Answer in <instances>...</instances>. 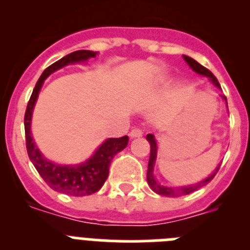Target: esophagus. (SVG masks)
Instances as JSON below:
<instances>
[{
	"mask_svg": "<svg viewBox=\"0 0 250 250\" xmlns=\"http://www.w3.org/2000/svg\"><path fill=\"white\" fill-rule=\"evenodd\" d=\"M140 136H143V130L139 129V127H136V129H132L131 131H130V138L131 139L140 138Z\"/></svg>",
	"mask_w": 250,
	"mask_h": 250,
	"instance_id": "34e87169",
	"label": "esophagus"
}]
</instances>
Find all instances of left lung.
Segmentation results:
<instances>
[{"label":"left lung","instance_id":"left-lung-1","mask_svg":"<svg viewBox=\"0 0 250 250\" xmlns=\"http://www.w3.org/2000/svg\"><path fill=\"white\" fill-rule=\"evenodd\" d=\"M183 57H184L185 62L190 66V68L193 70L194 72H196L198 75H202V76L208 77V79H209V80H210L211 83H213L214 85L218 87V89L222 90V89H220L219 83H218V80H216V77L214 76V75L211 74L209 70H208V68H205L204 66L200 65L199 62H196L195 60L191 59V57L185 56V55ZM222 98H223V100L225 101V104H227V106H228V103H227V98H225V96H223V95H222ZM146 140L149 141V144H150V158H149V164H147V173H146L147 184H149V187L151 188V190L155 191V193L159 194V195L170 196V198H176V196L187 195V194L193 193V191L198 190L199 188L204 187V185H207L208 183L211 182L214 176H215V174L218 173L219 167H220V165H218V167H216V169L214 170L210 175L207 176V178L203 179V180H200V182L195 183V184L182 185V187H167V185H161L160 183H158L155 175H154V169H155L156 156H158V141H156L155 136L152 135V134H147Z\"/></svg>","mask_w":250,"mask_h":250}]
</instances>
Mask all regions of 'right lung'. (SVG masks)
I'll return each mask as SVG.
<instances>
[{
	"label": "right lung",
	"instance_id": "obj_1",
	"mask_svg": "<svg viewBox=\"0 0 250 250\" xmlns=\"http://www.w3.org/2000/svg\"><path fill=\"white\" fill-rule=\"evenodd\" d=\"M96 55L98 52L94 51L79 50L66 55L65 57L48 66L40 76L35 86L25 114L26 147H27L28 158L51 189L72 196L90 195L101 189L109 176V167L112 159L118 152L126 147L129 138L125 135L123 138L106 139L87 160L83 161L80 164L61 165L48 160L36 146L31 132V121H32V114L37 98L46 79L60 68L72 63L87 62V60L96 57Z\"/></svg>",
	"mask_w": 250,
	"mask_h": 250
}]
</instances>
